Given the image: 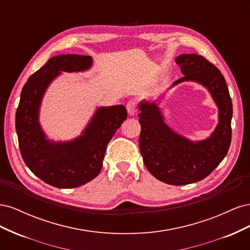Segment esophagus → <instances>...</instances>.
Listing matches in <instances>:
<instances>
[{
	"label": "esophagus",
	"instance_id": "34e87169",
	"mask_svg": "<svg viewBox=\"0 0 250 250\" xmlns=\"http://www.w3.org/2000/svg\"><path fill=\"white\" fill-rule=\"evenodd\" d=\"M126 108H127L128 113H129L130 116H133L134 113H137V111H138V103L135 102L134 100H130L129 102L127 103Z\"/></svg>",
	"mask_w": 250,
	"mask_h": 250
}]
</instances>
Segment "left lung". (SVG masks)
Segmentation results:
<instances>
[{
  "label": "left lung",
  "mask_w": 250,
  "mask_h": 250,
  "mask_svg": "<svg viewBox=\"0 0 250 250\" xmlns=\"http://www.w3.org/2000/svg\"><path fill=\"white\" fill-rule=\"evenodd\" d=\"M185 76L206 86L219 109V123L207 140L191 142L174 132L165 123L161 109L154 102L140 104V150L144 164L158 180L172 186H185L208 176L220 164L230 146L232 104L225 79L218 67L197 54H183L176 58Z\"/></svg>",
  "instance_id": "1"
}]
</instances>
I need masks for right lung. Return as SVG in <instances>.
<instances>
[{
    "label": "right lung",
    "instance_id": "obj_1",
    "mask_svg": "<svg viewBox=\"0 0 250 250\" xmlns=\"http://www.w3.org/2000/svg\"><path fill=\"white\" fill-rule=\"evenodd\" d=\"M90 65V56L57 55L31 75L21 89L16 113L21 157L37 177L59 188H77L98 176L107 144L127 118L123 105L100 107L79 138L64 143L46 139L39 123L44 90L60 72L85 71Z\"/></svg>",
    "mask_w": 250,
    "mask_h": 250
}]
</instances>
